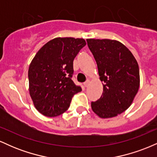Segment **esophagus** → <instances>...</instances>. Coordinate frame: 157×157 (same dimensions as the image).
<instances>
[{"label":"esophagus","mask_w":157,"mask_h":157,"mask_svg":"<svg viewBox=\"0 0 157 157\" xmlns=\"http://www.w3.org/2000/svg\"><path fill=\"white\" fill-rule=\"evenodd\" d=\"M89 83H90V80H89V79H88V80H86V82H84L83 85H84L85 87H88V86H89Z\"/></svg>","instance_id":"1"}]
</instances>
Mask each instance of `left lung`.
Wrapping results in <instances>:
<instances>
[{
	"mask_svg": "<svg viewBox=\"0 0 157 157\" xmlns=\"http://www.w3.org/2000/svg\"><path fill=\"white\" fill-rule=\"evenodd\" d=\"M96 60L103 92L91 102V109L101 118L117 116L132 103L140 87V70L128 48L117 40L87 39Z\"/></svg>",
	"mask_w": 157,
	"mask_h": 157,
	"instance_id": "left-lung-1",
	"label": "left lung"
}]
</instances>
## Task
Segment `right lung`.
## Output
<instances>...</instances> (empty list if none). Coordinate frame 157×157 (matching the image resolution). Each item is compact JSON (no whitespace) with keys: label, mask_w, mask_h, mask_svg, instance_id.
Returning <instances> with one entry per match:
<instances>
[{"label":"right lung","mask_w":157,"mask_h":157,"mask_svg":"<svg viewBox=\"0 0 157 157\" xmlns=\"http://www.w3.org/2000/svg\"><path fill=\"white\" fill-rule=\"evenodd\" d=\"M82 38L57 37L37 52L29 68V93L36 109L46 117H57L70 106L82 89L71 80L73 61L86 46Z\"/></svg>","instance_id":"1"}]
</instances>
